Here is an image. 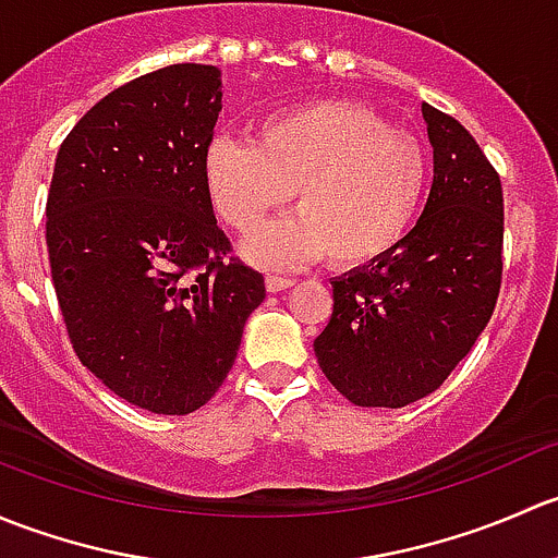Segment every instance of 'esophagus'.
Instances as JSON below:
<instances>
[{
  "instance_id": "1",
  "label": "esophagus",
  "mask_w": 558,
  "mask_h": 558,
  "mask_svg": "<svg viewBox=\"0 0 558 558\" xmlns=\"http://www.w3.org/2000/svg\"><path fill=\"white\" fill-rule=\"evenodd\" d=\"M296 280L294 278H280V275H267V289L272 291V294H278V291L283 289H291Z\"/></svg>"
}]
</instances>
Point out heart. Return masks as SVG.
<instances>
[{
	"label": "heart",
	"instance_id": "b5f03b06",
	"mask_svg": "<svg viewBox=\"0 0 558 558\" xmlns=\"http://www.w3.org/2000/svg\"><path fill=\"white\" fill-rule=\"evenodd\" d=\"M205 185L223 223L251 234L294 191L300 216L247 243L262 264L326 253L335 267H362L397 251L429 189V156L408 132L356 102L280 110L256 140L223 137L205 154Z\"/></svg>",
	"mask_w": 558,
	"mask_h": 558
}]
</instances>
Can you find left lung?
I'll return each instance as SVG.
<instances>
[{
	"label": "left lung",
	"mask_w": 558,
	"mask_h": 558,
	"mask_svg": "<svg viewBox=\"0 0 558 558\" xmlns=\"http://www.w3.org/2000/svg\"><path fill=\"white\" fill-rule=\"evenodd\" d=\"M435 180L397 251L331 280L320 369L359 408H404L446 384L486 329L502 286L499 174L448 112L421 105Z\"/></svg>",
	"instance_id": "left-lung-1"
}]
</instances>
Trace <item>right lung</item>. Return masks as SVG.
<instances>
[{"instance_id": "add662e5", "label": "right lung", "mask_w": 558, "mask_h": 558, "mask_svg": "<svg viewBox=\"0 0 558 558\" xmlns=\"http://www.w3.org/2000/svg\"><path fill=\"white\" fill-rule=\"evenodd\" d=\"M221 72L172 64L110 92L56 156L50 278L83 367L161 415L199 410L238 359L264 275L229 256L205 185Z\"/></svg>"}]
</instances>
